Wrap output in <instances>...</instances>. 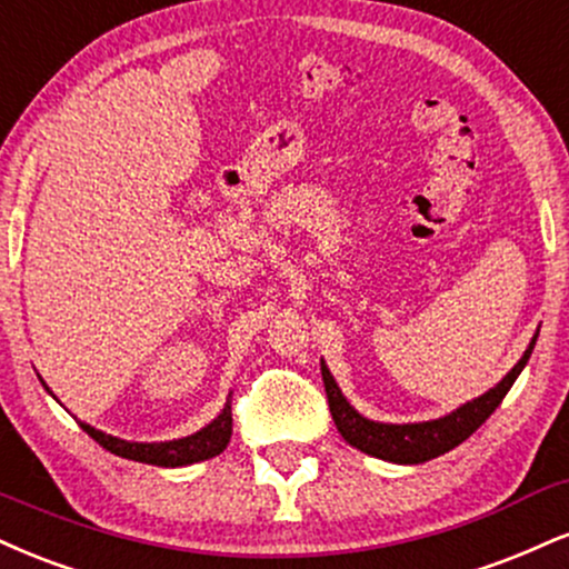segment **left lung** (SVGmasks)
Returning a JSON list of instances; mask_svg holds the SVG:
<instances>
[{
    "label": "left lung",
    "instance_id": "left-lung-1",
    "mask_svg": "<svg viewBox=\"0 0 569 569\" xmlns=\"http://www.w3.org/2000/svg\"><path fill=\"white\" fill-rule=\"evenodd\" d=\"M536 339L538 337H532L522 360L503 376L501 385H496L490 392H485L482 397H477V400L453 410V413L445 416V419L423 423H379L362 419L358 410L341 397L337 381L328 373V368L320 366L333 423H337L341 437H345L352 448H358L368 456L385 458V461L392 463H423L429 461V458L448 453L456 445H461L467 437L475 435L477 429L490 419L492 410L501 406L506 392H509L511 385L517 381V376L522 373V368L527 366V360H530Z\"/></svg>",
    "mask_w": 569,
    "mask_h": 569
}]
</instances>
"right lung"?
<instances>
[{"mask_svg":"<svg viewBox=\"0 0 569 569\" xmlns=\"http://www.w3.org/2000/svg\"><path fill=\"white\" fill-rule=\"evenodd\" d=\"M81 429H84L94 442H100L102 448L111 450L113 456L129 458V461L153 463V467H188V463L214 458L228 448L232 435V410L228 402L222 413H219L209 427L172 442H127L119 440V437L100 432V429H92L89 423H81Z\"/></svg>","mask_w":569,"mask_h":569,"instance_id":"1","label":"right lung"}]
</instances>
